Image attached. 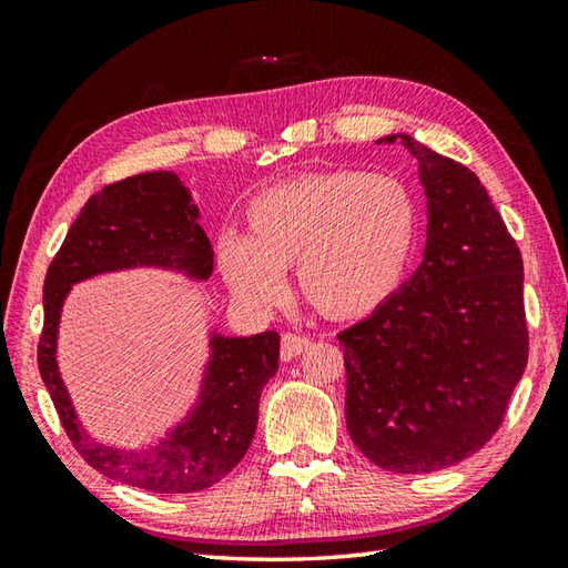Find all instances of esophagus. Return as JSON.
<instances>
[{
    "instance_id": "1",
    "label": "esophagus",
    "mask_w": 568,
    "mask_h": 568,
    "mask_svg": "<svg viewBox=\"0 0 568 568\" xmlns=\"http://www.w3.org/2000/svg\"><path fill=\"white\" fill-rule=\"evenodd\" d=\"M310 346L307 336H300V334H283V342H281V358L283 361H293L295 356H300Z\"/></svg>"
}]
</instances>
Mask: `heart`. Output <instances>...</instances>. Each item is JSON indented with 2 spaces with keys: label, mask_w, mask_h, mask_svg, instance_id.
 Wrapping results in <instances>:
<instances>
[{
  "label": "heart",
  "mask_w": 568,
  "mask_h": 568,
  "mask_svg": "<svg viewBox=\"0 0 568 568\" xmlns=\"http://www.w3.org/2000/svg\"><path fill=\"white\" fill-rule=\"evenodd\" d=\"M246 236L216 239V263L246 303L271 305L293 268L320 315L361 320L400 291L419 236L415 192L393 175L332 171L285 180L246 204Z\"/></svg>",
  "instance_id": "heart-1"
}]
</instances>
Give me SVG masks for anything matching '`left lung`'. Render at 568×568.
<instances>
[{"instance_id":"obj_1","label":"left lung","mask_w":568,"mask_h":568,"mask_svg":"<svg viewBox=\"0 0 568 568\" xmlns=\"http://www.w3.org/2000/svg\"><path fill=\"white\" fill-rule=\"evenodd\" d=\"M400 141L427 195L425 258L336 339L358 452L393 474H429L474 456L503 425L529 352L525 275L478 175L413 136Z\"/></svg>"}]
</instances>
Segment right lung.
I'll return each mask as SVG.
<instances>
[{"instance_id":"add662e5","label":"right lung","mask_w":568,"mask_h":568,"mask_svg":"<svg viewBox=\"0 0 568 568\" xmlns=\"http://www.w3.org/2000/svg\"><path fill=\"white\" fill-rule=\"evenodd\" d=\"M197 216L175 173L119 180L84 202L43 283L39 371L60 425L78 454L102 476L165 496L210 488L244 458L256 432L261 390L277 371L281 336L214 334L195 409L163 442L141 452L100 444L84 432L58 373L55 339L63 300L84 277L155 265L207 281L214 251Z\"/></svg>"}]
</instances>
